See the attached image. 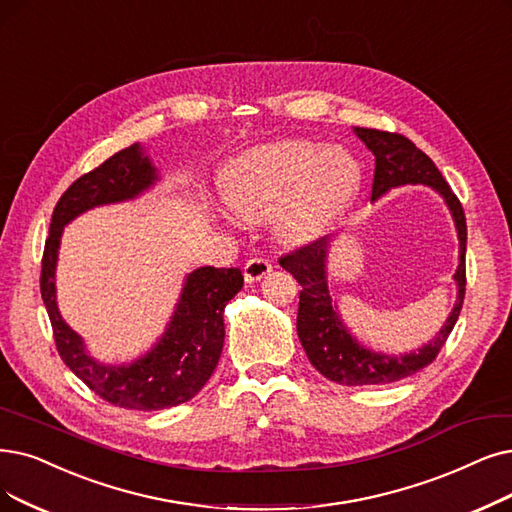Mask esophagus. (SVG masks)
I'll return each mask as SVG.
<instances>
[{
    "instance_id": "obj_1",
    "label": "esophagus",
    "mask_w": 512,
    "mask_h": 512,
    "mask_svg": "<svg viewBox=\"0 0 512 512\" xmlns=\"http://www.w3.org/2000/svg\"><path fill=\"white\" fill-rule=\"evenodd\" d=\"M271 271H273V264L267 258H250L243 267V277L248 283H254V281H260L262 277H267Z\"/></svg>"
}]
</instances>
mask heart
<instances>
[{"mask_svg":"<svg viewBox=\"0 0 512 512\" xmlns=\"http://www.w3.org/2000/svg\"><path fill=\"white\" fill-rule=\"evenodd\" d=\"M361 182L359 163L342 147L288 138L241 153L224 174V199L243 220L277 216V233L306 243L349 210Z\"/></svg>","mask_w":512,"mask_h":512,"instance_id":"1","label":"heart"}]
</instances>
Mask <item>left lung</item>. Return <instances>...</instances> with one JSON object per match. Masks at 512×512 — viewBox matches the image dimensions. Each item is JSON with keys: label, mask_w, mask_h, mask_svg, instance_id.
<instances>
[{"label": "left lung", "mask_w": 512, "mask_h": 512, "mask_svg": "<svg viewBox=\"0 0 512 512\" xmlns=\"http://www.w3.org/2000/svg\"><path fill=\"white\" fill-rule=\"evenodd\" d=\"M355 134L376 157L372 201L403 185L431 187L445 199L449 212H452L460 241L458 269L454 275L458 283V298L454 309L431 342L418 349V353L405 355L374 353L365 349L346 330L338 315V306L332 300L330 288H327L325 262L330 241L325 237L279 258L281 267L292 273L300 283L296 330L302 349L306 351V357H309L315 370L321 372L327 380L344 386H376L403 380L420 372L422 367L431 365L443 349L447 336L452 334L462 311L466 290V218L462 203L454 191L449 189L433 159L422 153L410 138L372 128H355Z\"/></svg>", "instance_id": "1"}]
</instances>
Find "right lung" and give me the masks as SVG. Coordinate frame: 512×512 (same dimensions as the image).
<instances>
[{
  "mask_svg": "<svg viewBox=\"0 0 512 512\" xmlns=\"http://www.w3.org/2000/svg\"><path fill=\"white\" fill-rule=\"evenodd\" d=\"M157 180V168L140 145L77 178L54 208L39 279L60 359L100 399L140 412L185 403L210 380L224 344V306L243 288L241 271L201 267L189 273L166 332L147 355L124 365L98 363L86 353L84 340L60 317L54 275L65 224L96 206L136 199Z\"/></svg>",
  "mask_w": 512,
  "mask_h": 512,
  "instance_id": "right-lung-1",
  "label": "right lung"
}]
</instances>
